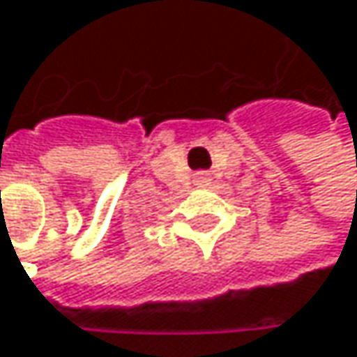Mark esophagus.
Returning <instances> with one entry per match:
<instances>
[{"instance_id": "esophagus-1", "label": "esophagus", "mask_w": 357, "mask_h": 357, "mask_svg": "<svg viewBox=\"0 0 357 357\" xmlns=\"http://www.w3.org/2000/svg\"><path fill=\"white\" fill-rule=\"evenodd\" d=\"M200 179H206V178H204V176H200Z\"/></svg>"}]
</instances>
